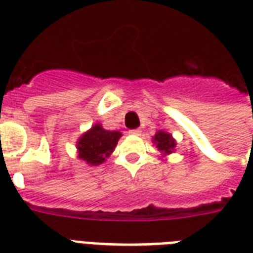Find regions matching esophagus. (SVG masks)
Instances as JSON below:
<instances>
[{"label": "esophagus", "instance_id": "1", "mask_svg": "<svg viewBox=\"0 0 253 253\" xmlns=\"http://www.w3.org/2000/svg\"><path fill=\"white\" fill-rule=\"evenodd\" d=\"M128 134H130V135H140V130H138V128H134V130L128 131Z\"/></svg>", "mask_w": 253, "mask_h": 253}]
</instances>
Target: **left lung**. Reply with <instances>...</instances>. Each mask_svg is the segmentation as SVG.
I'll use <instances>...</instances> for the list:
<instances>
[{
    "label": "left lung",
    "mask_w": 253,
    "mask_h": 253,
    "mask_svg": "<svg viewBox=\"0 0 253 253\" xmlns=\"http://www.w3.org/2000/svg\"><path fill=\"white\" fill-rule=\"evenodd\" d=\"M155 143L159 151H162L164 154H170L173 148L176 147V143L173 140V138L169 134L164 132V131H159L158 134L155 135Z\"/></svg>",
    "instance_id": "left-lung-1"
}]
</instances>
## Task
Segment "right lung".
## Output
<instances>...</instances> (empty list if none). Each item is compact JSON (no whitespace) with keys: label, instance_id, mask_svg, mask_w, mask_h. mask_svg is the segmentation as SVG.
Wrapping results in <instances>:
<instances>
[{"label":"right lung","instance_id":"obj_1","mask_svg":"<svg viewBox=\"0 0 253 253\" xmlns=\"http://www.w3.org/2000/svg\"><path fill=\"white\" fill-rule=\"evenodd\" d=\"M121 136L122 134L119 131L103 130L99 125H95L79 139V158L91 166L102 164L105 159L114 151Z\"/></svg>","mask_w":253,"mask_h":253}]
</instances>
